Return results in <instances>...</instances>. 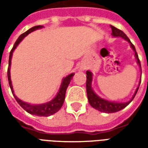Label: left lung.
Masks as SVG:
<instances>
[{
	"label": "left lung",
	"instance_id": "8db88e82",
	"mask_svg": "<svg viewBox=\"0 0 148 148\" xmlns=\"http://www.w3.org/2000/svg\"><path fill=\"white\" fill-rule=\"evenodd\" d=\"M110 27L112 28V35L113 36L116 37H122L124 38L125 40H127V42H130L131 47L133 49L134 51H135V56L137 59V63L139 64V66L141 68V65H140V61L137 55L136 51L134 45L131 42L130 39L127 38V36L120 29H118L116 27H115L114 26H112L110 25ZM86 92H87V97H88V100H89V102H90V106H92L94 109H97L98 111L103 112H106V113H112V112H116L123 109L125 108L126 106L129 105V103L133 100V98L136 96L137 91L139 90V87L137 88L136 90V93L134 94V96L132 97V98L131 99V101H127L126 103H118V102H112V101H106L105 99L101 98L100 97L97 95L96 93L93 92V89L91 87V82H92V73L90 71H86ZM141 82V79H140Z\"/></svg>",
	"mask_w": 148,
	"mask_h": 148
}]
</instances>
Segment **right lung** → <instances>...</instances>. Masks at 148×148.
Returning <instances> with one entry per match:
<instances>
[{"label": "right lung", "mask_w": 148, "mask_h": 148, "mask_svg": "<svg viewBox=\"0 0 148 148\" xmlns=\"http://www.w3.org/2000/svg\"><path fill=\"white\" fill-rule=\"evenodd\" d=\"M42 26H40V25H39V26H35V27L30 28L29 30H27V32H25L22 35H21L17 39V40L16 41L13 47H12L11 51H10L9 60H8V72L7 73H8V83H9V86H10V89H11L12 93H13V89H12V86L11 78H10V65H11V58L12 55V52H13V51L17 47L18 44L21 42V40L24 39V37L27 36L29 33H31L32 32L36 30V29H39V28H42ZM74 74H71L63 78V80L62 82L61 87H60L59 91L57 93L56 97L52 101H49L47 103H45V104H42V105H30V104H27V103L22 101L21 100H20L19 98H17L15 96V94H13V96L15 97V99L16 100L18 104L25 111L27 112L28 113L32 115H36V116H49L53 115L55 112H57L62 108V106L63 105V102H64L66 91V89H67L68 86H69V84L71 82V80L72 79Z\"/></svg>", "instance_id": "1"}]
</instances>
